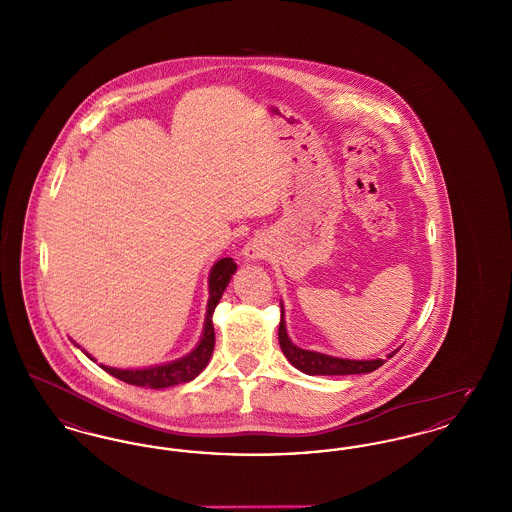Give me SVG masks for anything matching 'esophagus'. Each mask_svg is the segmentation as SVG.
Instances as JSON below:
<instances>
[{"instance_id": "esophagus-1", "label": "esophagus", "mask_w": 512, "mask_h": 512, "mask_svg": "<svg viewBox=\"0 0 512 512\" xmlns=\"http://www.w3.org/2000/svg\"><path fill=\"white\" fill-rule=\"evenodd\" d=\"M244 255L247 261H257V259H261V257H263L261 249H259L257 245L253 244H249L247 247H245Z\"/></svg>"}]
</instances>
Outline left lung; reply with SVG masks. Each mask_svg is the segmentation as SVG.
<instances>
[{
	"label": "left lung",
	"mask_w": 512,
	"mask_h": 512,
	"mask_svg": "<svg viewBox=\"0 0 512 512\" xmlns=\"http://www.w3.org/2000/svg\"><path fill=\"white\" fill-rule=\"evenodd\" d=\"M278 340L280 347L286 355V359L292 363L295 368L309 376H345V374H366L386 363V359H374V361H349V359H338L330 357L317 351H307L297 345H293L292 340L288 338L286 332V322H284V307H282V318H280V328H278ZM397 351L388 355V359L393 357Z\"/></svg>",
	"instance_id": "left-lung-1"
}]
</instances>
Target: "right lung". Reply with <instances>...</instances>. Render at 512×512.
Returning <instances> with one entry per match:
<instances>
[{
  "label": "right lung",
  "instance_id": "obj_1",
  "mask_svg": "<svg viewBox=\"0 0 512 512\" xmlns=\"http://www.w3.org/2000/svg\"><path fill=\"white\" fill-rule=\"evenodd\" d=\"M234 272H236V263L230 257H224L217 261L211 270V274H209V303H207V315H205V324H203V336L195 345L192 353H188L182 359L165 363V365L147 366V368H138V370H122V368H111V366L105 365H101V368L126 384L144 386V388H153V390L171 388L176 384L194 380L195 376L207 366L211 355H213V347H215L213 313H215V307L219 305L220 297L226 290Z\"/></svg>",
  "mask_w": 512,
  "mask_h": 512
}]
</instances>
